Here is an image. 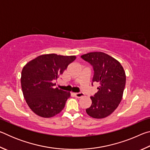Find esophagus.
I'll list each match as a JSON object with an SVG mask.
<instances>
[{"label": "esophagus", "instance_id": "1", "mask_svg": "<svg viewBox=\"0 0 150 150\" xmlns=\"http://www.w3.org/2000/svg\"><path fill=\"white\" fill-rule=\"evenodd\" d=\"M74 95L77 98H81V97H83V96H84V94L82 93H74Z\"/></svg>", "mask_w": 150, "mask_h": 150}]
</instances>
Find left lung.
<instances>
[{
	"instance_id": "1",
	"label": "left lung",
	"mask_w": 150,
	"mask_h": 150,
	"mask_svg": "<svg viewBox=\"0 0 150 150\" xmlns=\"http://www.w3.org/2000/svg\"><path fill=\"white\" fill-rule=\"evenodd\" d=\"M81 57L93 69V82L99 83L98 92L91 96L92 104L86 112L94 118L108 116L118 107L126 85L122 66L115 58L103 52H91Z\"/></svg>"
}]
</instances>
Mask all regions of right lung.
Instances as JSON below:
<instances>
[{"mask_svg": "<svg viewBox=\"0 0 150 150\" xmlns=\"http://www.w3.org/2000/svg\"><path fill=\"white\" fill-rule=\"evenodd\" d=\"M75 59V56L46 54L24 66L21 74L22 93L28 105L37 115L50 118L65 107L70 93L54 88V81Z\"/></svg>", "mask_w": 150, "mask_h": 150, "instance_id": "obj_1", "label": "right lung"}]
</instances>
